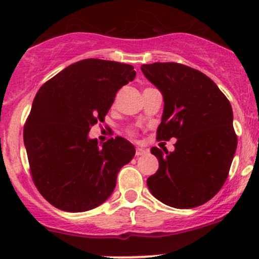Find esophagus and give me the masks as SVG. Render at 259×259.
<instances>
[{"label": "esophagus", "instance_id": "esophagus-1", "mask_svg": "<svg viewBox=\"0 0 259 259\" xmlns=\"http://www.w3.org/2000/svg\"><path fill=\"white\" fill-rule=\"evenodd\" d=\"M146 152H147V150L143 149V147H136L135 155H136V156H143V155H145V153H146Z\"/></svg>", "mask_w": 259, "mask_h": 259}]
</instances>
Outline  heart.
<instances>
[{
	"label": "heart",
	"mask_w": 259,
	"mask_h": 259,
	"mask_svg": "<svg viewBox=\"0 0 259 259\" xmlns=\"http://www.w3.org/2000/svg\"><path fill=\"white\" fill-rule=\"evenodd\" d=\"M129 133H130V134H132V135H133V132H129Z\"/></svg>",
	"instance_id": "b5f03b06"
}]
</instances>
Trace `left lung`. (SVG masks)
Listing matches in <instances>:
<instances>
[{
	"instance_id": "1",
	"label": "left lung",
	"mask_w": 259,
	"mask_h": 259,
	"mask_svg": "<svg viewBox=\"0 0 259 259\" xmlns=\"http://www.w3.org/2000/svg\"><path fill=\"white\" fill-rule=\"evenodd\" d=\"M141 71L163 96L157 140L177 139L173 152L151 149L160 166L147 187L172 208L203 205L225 183L237 147L231 104L211 78L186 65L155 62Z\"/></svg>"
}]
</instances>
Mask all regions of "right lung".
Segmentation results:
<instances>
[{"label": "right lung", "instance_id": "1", "mask_svg": "<svg viewBox=\"0 0 259 259\" xmlns=\"http://www.w3.org/2000/svg\"><path fill=\"white\" fill-rule=\"evenodd\" d=\"M132 65L86 59L45 82L34 98L23 139L34 184L55 208L81 212L107 200L135 147L116 136L99 145L88 133L104 116Z\"/></svg>", "mask_w": 259, "mask_h": 259}]
</instances>
